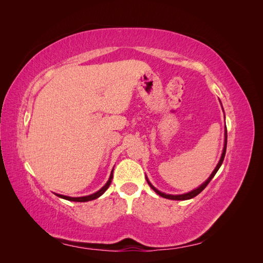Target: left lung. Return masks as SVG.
Listing matches in <instances>:
<instances>
[{"instance_id":"obj_1","label":"left lung","mask_w":263,"mask_h":263,"mask_svg":"<svg viewBox=\"0 0 263 263\" xmlns=\"http://www.w3.org/2000/svg\"><path fill=\"white\" fill-rule=\"evenodd\" d=\"M226 147H227V129H225V145H224V150H222V155H221V158H220V160H219V162H218V164H217V166L216 168H215V170L213 171V173L211 174V177L206 180V182H204L203 184L200 186V187H197V189H195V190H193L192 192H189V193H185V194H182V195H170V194H164V193H162V192H160V191H158L153 184H151V183L149 182V180L147 179V182H148V184H149V186L153 189L155 192L158 194V195H160V196H162V197H164V198H169V200H177V201H184V200H190V198H193V197H195L197 194H200L202 191L208 186V184L209 183L211 182V180L214 178V176L215 174H216V172L218 171V169L220 168V165H221V163H222V161H224V158H225V154H226Z\"/></svg>"}]
</instances>
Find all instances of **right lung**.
Instances as JSON below:
<instances>
[{"label": "right lung", "instance_id": "add662e5", "mask_svg": "<svg viewBox=\"0 0 263 263\" xmlns=\"http://www.w3.org/2000/svg\"><path fill=\"white\" fill-rule=\"evenodd\" d=\"M112 179H113V170H112V173H110L109 176V179L107 181L106 184L103 186L100 191H98L97 193L94 194H91V195H87V196H82V197H70V196H66V195H60V194H57V196L61 197V198H65V200H68V201H73V202H87V201H92V200H95V198L100 197L103 193L105 192V191L108 189V186L110 185V182H112Z\"/></svg>", "mask_w": 263, "mask_h": 263}]
</instances>
